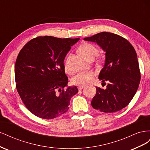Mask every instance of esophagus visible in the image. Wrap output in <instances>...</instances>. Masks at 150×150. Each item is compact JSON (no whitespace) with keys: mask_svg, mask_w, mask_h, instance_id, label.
<instances>
[{"mask_svg":"<svg viewBox=\"0 0 150 150\" xmlns=\"http://www.w3.org/2000/svg\"><path fill=\"white\" fill-rule=\"evenodd\" d=\"M84 87H85L84 85H79L78 86V88L79 90H81V89H82L83 88H84Z\"/></svg>","mask_w":150,"mask_h":150,"instance_id":"34e87169","label":"esophagus"}]
</instances>
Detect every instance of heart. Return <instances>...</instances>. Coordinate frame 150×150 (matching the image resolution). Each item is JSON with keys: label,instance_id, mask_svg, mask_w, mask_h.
<instances>
[{"label": "heart", "instance_id": "obj_1", "mask_svg": "<svg viewBox=\"0 0 150 150\" xmlns=\"http://www.w3.org/2000/svg\"><path fill=\"white\" fill-rule=\"evenodd\" d=\"M79 51L88 59H94L98 52V47L93 44L84 43L79 47ZM71 55L67 57L64 64V69L68 73H71L72 70L69 66V60ZM94 76L93 71H82L76 74L72 78V83L74 84L85 85L87 84L92 81Z\"/></svg>", "mask_w": 150, "mask_h": 150}]
</instances>
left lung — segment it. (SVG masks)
Segmentation results:
<instances>
[{"label":"left lung","mask_w":150,"mask_h":150,"mask_svg":"<svg viewBox=\"0 0 150 150\" xmlns=\"http://www.w3.org/2000/svg\"><path fill=\"white\" fill-rule=\"evenodd\" d=\"M84 40L96 42L105 54V63L98 78L108 83L106 89L96 87L91 106L104 112L125 108L137 93L141 79L137 54L130 42L117 34L102 32ZM102 83V84H103Z\"/></svg>","instance_id":"left-lung-1"}]
</instances>
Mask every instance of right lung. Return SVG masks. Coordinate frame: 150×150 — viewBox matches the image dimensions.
Returning a JSON list of instances; mask_svg holds the SVG:
<instances>
[{
    "label": "right lung",
    "mask_w": 150,
    "mask_h": 150,
    "mask_svg": "<svg viewBox=\"0 0 150 150\" xmlns=\"http://www.w3.org/2000/svg\"><path fill=\"white\" fill-rule=\"evenodd\" d=\"M79 40L40 36L21 50L15 64L17 92L28 110L42 119H54L69 109L76 86H67L64 60Z\"/></svg>",
    "instance_id": "add662e5"
}]
</instances>
